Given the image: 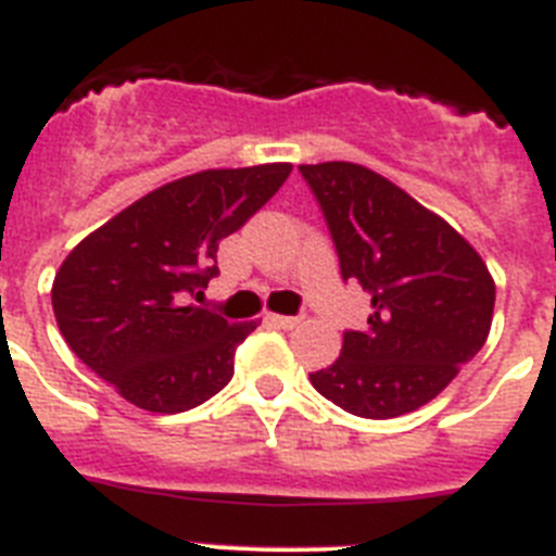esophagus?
Returning <instances> with one entry per match:
<instances>
[{
    "mask_svg": "<svg viewBox=\"0 0 556 556\" xmlns=\"http://www.w3.org/2000/svg\"><path fill=\"white\" fill-rule=\"evenodd\" d=\"M265 321L274 327H279V330H293V327L302 325V318L299 316H279V313H268V316H265Z\"/></svg>",
    "mask_w": 556,
    "mask_h": 556,
    "instance_id": "34e87169",
    "label": "esophagus"
}]
</instances>
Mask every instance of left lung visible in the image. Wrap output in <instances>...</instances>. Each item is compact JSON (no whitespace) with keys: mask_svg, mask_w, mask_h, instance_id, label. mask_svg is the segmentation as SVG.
Segmentation results:
<instances>
[{"mask_svg":"<svg viewBox=\"0 0 556 556\" xmlns=\"http://www.w3.org/2000/svg\"><path fill=\"white\" fill-rule=\"evenodd\" d=\"M325 212L341 277L371 299L364 330L311 375L321 397L366 419L431 403L484 346L495 282L447 220L364 164H299Z\"/></svg>","mask_w":556,"mask_h":556,"instance_id":"8db88e82","label":"left lung"}]
</instances>
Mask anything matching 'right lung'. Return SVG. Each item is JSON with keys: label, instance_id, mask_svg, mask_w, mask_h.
Segmentation results:
<instances>
[{"label": "right lung", "instance_id": "add662e5", "mask_svg": "<svg viewBox=\"0 0 556 556\" xmlns=\"http://www.w3.org/2000/svg\"><path fill=\"white\" fill-rule=\"evenodd\" d=\"M291 164L201 170L148 192L84 238L52 282L70 350L119 397L178 414L218 394L257 321L192 305L218 277V243L291 176Z\"/></svg>", "mask_w": 556, "mask_h": 556}]
</instances>
